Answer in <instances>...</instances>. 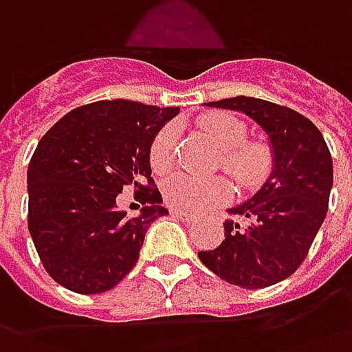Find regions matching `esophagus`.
Returning <instances> with one entry per match:
<instances>
[{
  "mask_svg": "<svg viewBox=\"0 0 352 352\" xmlns=\"http://www.w3.org/2000/svg\"><path fill=\"white\" fill-rule=\"evenodd\" d=\"M170 215H174V217H178V219H182V221H193V217L189 214H186V212H182V210H170Z\"/></svg>",
  "mask_w": 352,
  "mask_h": 352,
  "instance_id": "obj_1",
  "label": "esophagus"
}]
</instances>
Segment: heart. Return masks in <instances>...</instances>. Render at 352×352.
<instances>
[{
  "label": "heart",
  "mask_w": 352,
  "mask_h": 352,
  "mask_svg": "<svg viewBox=\"0 0 352 352\" xmlns=\"http://www.w3.org/2000/svg\"><path fill=\"white\" fill-rule=\"evenodd\" d=\"M208 137L219 148V166L236 184L253 189L268 178L274 166V150L266 140H250L248 125L229 112H208L199 120ZM176 129L165 125L151 138L148 159L153 173H166L174 163ZM232 187L225 178H197L178 173L165 179L163 197L166 204L182 212H202L229 201Z\"/></svg>",
  "instance_id": "1"
}]
</instances>
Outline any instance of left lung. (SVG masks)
I'll use <instances>...</instances> for the list:
<instances>
[{
	"instance_id": "8db88e82",
	"label": "left lung",
	"mask_w": 352,
	"mask_h": 352,
	"mask_svg": "<svg viewBox=\"0 0 352 352\" xmlns=\"http://www.w3.org/2000/svg\"><path fill=\"white\" fill-rule=\"evenodd\" d=\"M206 104L253 118L270 137L274 170L253 199L229 210L250 223H223L221 245L199 251V258L227 283L264 289L306 261L328 212L332 155L315 123L289 107L243 95Z\"/></svg>"
}]
</instances>
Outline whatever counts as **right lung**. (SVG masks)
Masks as SVG:
<instances>
[{"instance_id": "add662e5", "label": "right lung", "mask_w": 352, "mask_h": 352, "mask_svg": "<svg viewBox=\"0 0 352 352\" xmlns=\"http://www.w3.org/2000/svg\"><path fill=\"white\" fill-rule=\"evenodd\" d=\"M178 107L95 101L54 123L28 168V229L48 276L78 294L116 287L137 264L151 223L168 210L150 168L151 138ZM133 186L148 204L138 218L118 210Z\"/></svg>"}]
</instances>
